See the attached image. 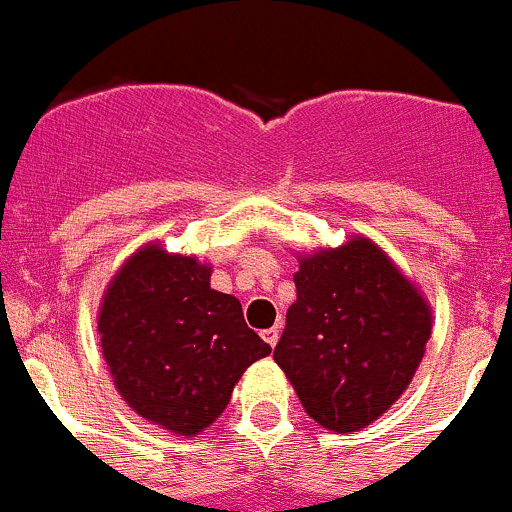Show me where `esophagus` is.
Returning a JSON list of instances; mask_svg holds the SVG:
<instances>
[{"label": "esophagus", "mask_w": 512, "mask_h": 512, "mask_svg": "<svg viewBox=\"0 0 512 512\" xmlns=\"http://www.w3.org/2000/svg\"><path fill=\"white\" fill-rule=\"evenodd\" d=\"M262 339H265V342L270 344V347H275L277 339H280V329H277V327L265 329V332H262Z\"/></svg>", "instance_id": "34e87169"}]
</instances>
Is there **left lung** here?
Returning <instances> with one entry per match:
<instances>
[{
	"label": "left lung",
	"instance_id": "8db88e82",
	"mask_svg": "<svg viewBox=\"0 0 512 512\" xmlns=\"http://www.w3.org/2000/svg\"><path fill=\"white\" fill-rule=\"evenodd\" d=\"M297 302L275 361L304 411L329 431H361L406 391L431 337V307L379 245L354 235L299 257Z\"/></svg>",
	"mask_w": 512,
	"mask_h": 512
}]
</instances>
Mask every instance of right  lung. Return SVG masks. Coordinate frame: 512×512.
Returning <instances> with one entry per match:
<instances>
[{
  "mask_svg": "<svg viewBox=\"0 0 512 512\" xmlns=\"http://www.w3.org/2000/svg\"><path fill=\"white\" fill-rule=\"evenodd\" d=\"M210 275L205 262L148 242L113 275L98 309L118 394L188 438L218 421L247 366L272 352L245 324L240 299L210 289Z\"/></svg>",
  "mask_w": 512,
  "mask_h": 512,
  "instance_id": "right-lung-1",
  "label": "right lung"
}]
</instances>
